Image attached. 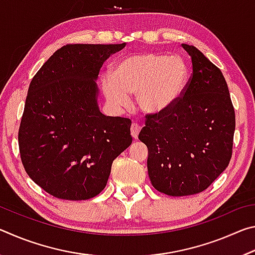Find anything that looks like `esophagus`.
I'll use <instances>...</instances> for the list:
<instances>
[{"label": "esophagus", "mask_w": 255, "mask_h": 255, "mask_svg": "<svg viewBox=\"0 0 255 255\" xmlns=\"http://www.w3.org/2000/svg\"><path fill=\"white\" fill-rule=\"evenodd\" d=\"M139 131H140L139 125L136 124V123H133V124L131 125V127H130V132H131V136H132L133 139H137V138H138V133H139Z\"/></svg>", "instance_id": "1"}]
</instances>
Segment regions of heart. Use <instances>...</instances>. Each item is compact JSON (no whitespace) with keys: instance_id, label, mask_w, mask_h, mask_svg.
Instances as JSON below:
<instances>
[{"instance_id":"heart-1","label":"heart","mask_w":255,"mask_h":255,"mask_svg":"<svg viewBox=\"0 0 255 255\" xmlns=\"http://www.w3.org/2000/svg\"><path fill=\"white\" fill-rule=\"evenodd\" d=\"M189 81V68L181 57L139 53L120 60L110 77L103 80L107 98L123 105L127 93H137L144 110L158 112L173 106L182 96Z\"/></svg>"}]
</instances>
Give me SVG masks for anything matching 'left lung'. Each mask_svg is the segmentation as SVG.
<instances>
[{"mask_svg": "<svg viewBox=\"0 0 255 255\" xmlns=\"http://www.w3.org/2000/svg\"><path fill=\"white\" fill-rule=\"evenodd\" d=\"M192 74L173 106L146 115L140 141L147 146L153 187L167 196L202 192L230 164L235 111L222 71L195 46Z\"/></svg>", "mask_w": 255, "mask_h": 255, "instance_id": "1", "label": "left lung"}]
</instances>
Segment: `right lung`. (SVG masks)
I'll return each mask as SVG.
<instances>
[{"instance_id": "obj_1", "label": "right lung", "mask_w": 255, "mask_h": 255, "mask_svg": "<svg viewBox=\"0 0 255 255\" xmlns=\"http://www.w3.org/2000/svg\"><path fill=\"white\" fill-rule=\"evenodd\" d=\"M125 45L67 44L31 80L18 133L20 157L50 196H98L114 159L131 144V120L102 115L97 105L99 71Z\"/></svg>"}]
</instances>
